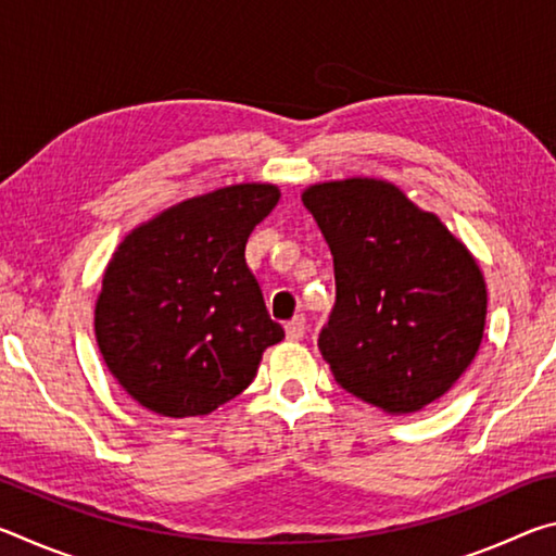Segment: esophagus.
Returning a JSON list of instances; mask_svg holds the SVG:
<instances>
[{
  "mask_svg": "<svg viewBox=\"0 0 556 556\" xmlns=\"http://www.w3.org/2000/svg\"><path fill=\"white\" fill-rule=\"evenodd\" d=\"M304 333H306L304 316L291 318V321L287 324V338H289V341H301V338H304Z\"/></svg>",
  "mask_w": 556,
  "mask_h": 556,
  "instance_id": "34e87169",
  "label": "esophagus"
}]
</instances>
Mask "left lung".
<instances>
[{
    "instance_id": "left-lung-1",
    "label": "left lung",
    "mask_w": 556,
    "mask_h": 556,
    "mask_svg": "<svg viewBox=\"0 0 556 556\" xmlns=\"http://www.w3.org/2000/svg\"><path fill=\"white\" fill-rule=\"evenodd\" d=\"M301 201L333 255L318 351L338 384L394 417L444 397L483 341L488 289L470 250L382 178L314 184Z\"/></svg>"
}]
</instances>
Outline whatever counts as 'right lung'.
Masks as SVG:
<instances>
[{
	"label": "right lung",
	"instance_id": "obj_1",
	"mask_svg": "<svg viewBox=\"0 0 556 556\" xmlns=\"http://www.w3.org/2000/svg\"><path fill=\"white\" fill-rule=\"evenodd\" d=\"M275 184L193 195L117 244L96 301V341L122 390L162 417H203L255 380L285 338L244 262L279 203Z\"/></svg>",
	"mask_w": 556,
	"mask_h": 556
}]
</instances>
